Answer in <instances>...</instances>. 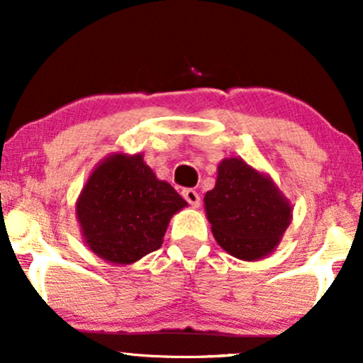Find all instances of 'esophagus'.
Returning a JSON list of instances; mask_svg holds the SVG:
<instances>
[{"mask_svg":"<svg viewBox=\"0 0 363 363\" xmlns=\"http://www.w3.org/2000/svg\"><path fill=\"white\" fill-rule=\"evenodd\" d=\"M182 195H183V199L186 200V202H189L191 207H199L200 205V195L196 194L195 190H191V189H186V190H183L182 191Z\"/></svg>","mask_w":363,"mask_h":363,"instance_id":"esophagus-1","label":"esophagus"}]
</instances>
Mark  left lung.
<instances>
[{"instance_id": "1", "label": "left lung", "mask_w": 363, "mask_h": 363, "mask_svg": "<svg viewBox=\"0 0 363 363\" xmlns=\"http://www.w3.org/2000/svg\"><path fill=\"white\" fill-rule=\"evenodd\" d=\"M203 203L217 244L242 261L274 252L293 218V205L269 174L235 156L218 163Z\"/></svg>"}]
</instances>
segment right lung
<instances>
[{
    "mask_svg": "<svg viewBox=\"0 0 363 363\" xmlns=\"http://www.w3.org/2000/svg\"><path fill=\"white\" fill-rule=\"evenodd\" d=\"M141 153H113L96 164L75 202L84 242L102 261L129 266L163 244L172 217L186 207Z\"/></svg>",
    "mask_w": 363,
    "mask_h": 363,
    "instance_id": "add662e5",
    "label": "right lung"
}]
</instances>
